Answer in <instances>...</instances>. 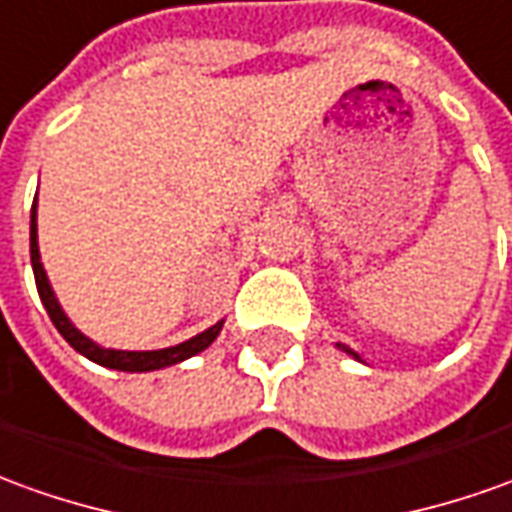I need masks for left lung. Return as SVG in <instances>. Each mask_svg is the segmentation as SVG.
Returning a JSON list of instances; mask_svg holds the SVG:
<instances>
[{
    "label": "left lung",
    "instance_id": "left-lung-1",
    "mask_svg": "<svg viewBox=\"0 0 512 512\" xmlns=\"http://www.w3.org/2000/svg\"><path fill=\"white\" fill-rule=\"evenodd\" d=\"M340 348H343V351H348V354H351V357H357V354H354V351H351V348H345V345H340ZM359 359V357H357Z\"/></svg>",
    "mask_w": 512,
    "mask_h": 512
}]
</instances>
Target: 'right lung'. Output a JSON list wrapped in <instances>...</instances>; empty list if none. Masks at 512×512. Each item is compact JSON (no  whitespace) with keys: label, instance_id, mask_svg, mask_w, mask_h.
Masks as SVG:
<instances>
[{"label":"right lung","instance_id":"obj_1","mask_svg":"<svg viewBox=\"0 0 512 512\" xmlns=\"http://www.w3.org/2000/svg\"><path fill=\"white\" fill-rule=\"evenodd\" d=\"M35 206L30 211V259H33V273H35V287H38V295L47 306L49 320L55 323V329L61 331L63 340L72 345L74 351H80L83 357H88L91 362H97L102 368H114V370H128V373H142V370H158L167 368V365H175V362H183V359L195 357L203 348H209L214 343V337L220 334L222 323L211 326L203 334H197L192 340H186L181 345H172V348H161V351H114V348H100L94 345L88 337H83L80 331L74 329L69 323V317L63 315L61 303L55 298V292L49 287L47 273H44V264H41V253H38V234H35Z\"/></svg>","mask_w":512,"mask_h":512}]
</instances>
